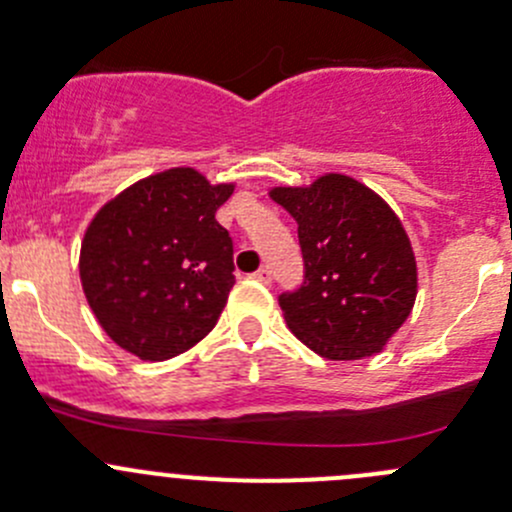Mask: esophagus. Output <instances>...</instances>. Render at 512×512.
<instances>
[{
  "mask_svg": "<svg viewBox=\"0 0 512 512\" xmlns=\"http://www.w3.org/2000/svg\"><path fill=\"white\" fill-rule=\"evenodd\" d=\"M252 277H255V280H257V282H270L272 272H270V267H267V265H262V267H260V270H257V272H255V275H252Z\"/></svg>",
  "mask_w": 512,
  "mask_h": 512,
  "instance_id": "1",
  "label": "esophagus"
}]
</instances>
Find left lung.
<instances>
[{
	"label": "left lung",
	"instance_id": "1",
	"mask_svg": "<svg viewBox=\"0 0 512 512\" xmlns=\"http://www.w3.org/2000/svg\"><path fill=\"white\" fill-rule=\"evenodd\" d=\"M297 220L304 282L280 294L287 327L332 361L379 354L414 309L416 257L404 225L359 180L327 173L307 188H272Z\"/></svg>",
	"mask_w": 512,
	"mask_h": 512
}]
</instances>
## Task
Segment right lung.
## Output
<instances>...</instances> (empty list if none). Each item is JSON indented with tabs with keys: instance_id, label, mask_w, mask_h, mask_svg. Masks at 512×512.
I'll list each match as a JSON object with an SVG mask.
<instances>
[{
	"instance_id": "right-lung-1",
	"label": "right lung",
	"mask_w": 512,
	"mask_h": 512,
	"mask_svg": "<svg viewBox=\"0 0 512 512\" xmlns=\"http://www.w3.org/2000/svg\"><path fill=\"white\" fill-rule=\"evenodd\" d=\"M235 185L195 168L148 175L108 200L81 242L79 275L103 332L143 361L188 352L235 285L232 237L215 220Z\"/></svg>"
}]
</instances>
